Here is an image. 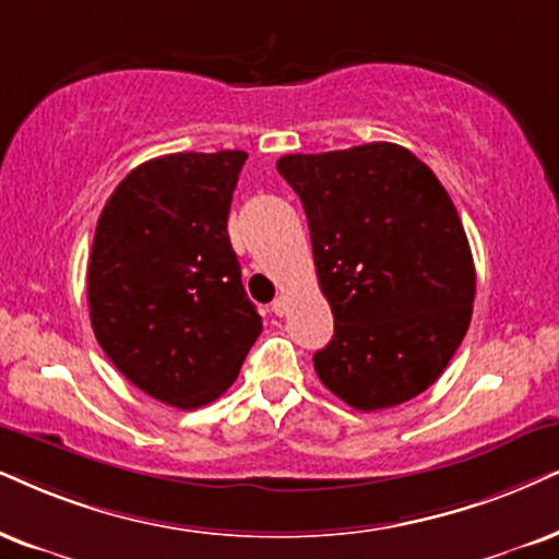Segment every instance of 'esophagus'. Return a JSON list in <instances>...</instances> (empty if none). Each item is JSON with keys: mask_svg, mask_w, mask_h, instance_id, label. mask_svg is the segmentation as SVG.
Here are the masks:
<instances>
[{"mask_svg": "<svg viewBox=\"0 0 559 559\" xmlns=\"http://www.w3.org/2000/svg\"><path fill=\"white\" fill-rule=\"evenodd\" d=\"M273 314H275V317L288 314V299H286V296H278V299L273 301Z\"/></svg>", "mask_w": 559, "mask_h": 559, "instance_id": "esophagus-1", "label": "esophagus"}]
</instances>
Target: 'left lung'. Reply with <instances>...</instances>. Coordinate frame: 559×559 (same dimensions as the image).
<instances>
[{"label": "left lung", "instance_id": "obj_1", "mask_svg": "<svg viewBox=\"0 0 559 559\" xmlns=\"http://www.w3.org/2000/svg\"><path fill=\"white\" fill-rule=\"evenodd\" d=\"M299 195L335 335L314 371L345 405L418 397L467 335L475 263L433 169L390 141L278 159Z\"/></svg>", "mask_w": 559, "mask_h": 559}]
</instances>
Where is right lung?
<instances>
[{
	"mask_svg": "<svg viewBox=\"0 0 559 559\" xmlns=\"http://www.w3.org/2000/svg\"><path fill=\"white\" fill-rule=\"evenodd\" d=\"M247 154H165L131 169L97 218L90 322L112 366L165 405L235 384L263 320L247 299L227 218Z\"/></svg>",
	"mask_w": 559,
	"mask_h": 559,
	"instance_id": "1",
	"label": "right lung"
}]
</instances>
